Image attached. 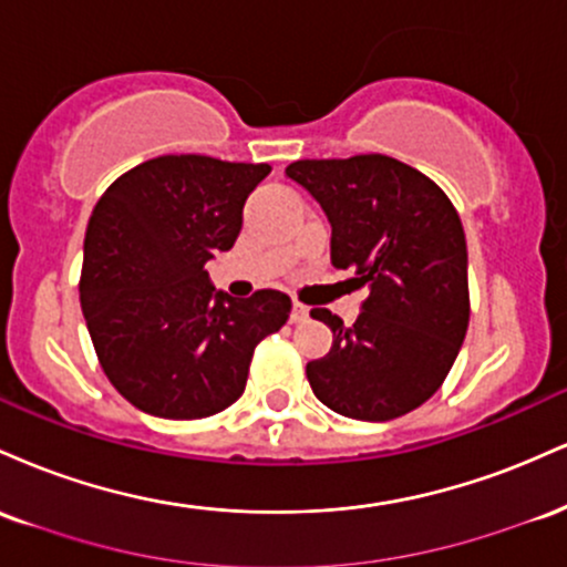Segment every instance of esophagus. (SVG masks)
<instances>
[{
	"instance_id": "esophagus-1",
	"label": "esophagus",
	"mask_w": 567,
	"mask_h": 567,
	"mask_svg": "<svg viewBox=\"0 0 567 567\" xmlns=\"http://www.w3.org/2000/svg\"><path fill=\"white\" fill-rule=\"evenodd\" d=\"M306 320H309V309H306V306H301V303L292 306L290 322H292V324H301V322H306Z\"/></svg>"
}]
</instances>
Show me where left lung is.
Instances as JSON below:
<instances>
[{"mask_svg": "<svg viewBox=\"0 0 567 567\" xmlns=\"http://www.w3.org/2000/svg\"><path fill=\"white\" fill-rule=\"evenodd\" d=\"M285 173L333 226L336 269L354 271V288H368L351 328L311 309L333 330L328 354L306 365L311 392L347 419H400L442 386L470 328L458 213L432 178L386 154L298 159Z\"/></svg>", "mask_w": 567, "mask_h": 567, "instance_id": "1", "label": "left lung"}]
</instances>
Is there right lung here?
Segmentation results:
<instances>
[{
	"label": "right lung",
	"instance_id": "obj_1",
	"mask_svg": "<svg viewBox=\"0 0 567 567\" xmlns=\"http://www.w3.org/2000/svg\"><path fill=\"white\" fill-rule=\"evenodd\" d=\"M269 165L202 154L148 159L97 199L84 234L82 315L103 373L159 419H207L245 392L252 351L290 317V298L216 292L205 264L243 229Z\"/></svg>",
	"mask_w": 567,
	"mask_h": 567
}]
</instances>
